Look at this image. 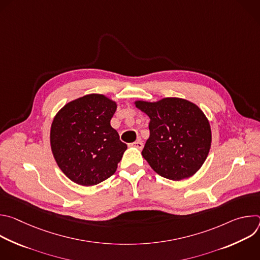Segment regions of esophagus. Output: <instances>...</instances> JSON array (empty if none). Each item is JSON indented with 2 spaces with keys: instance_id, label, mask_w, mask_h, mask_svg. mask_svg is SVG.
<instances>
[{
  "instance_id": "34e87169",
  "label": "esophagus",
  "mask_w": 260,
  "mask_h": 260,
  "mask_svg": "<svg viewBox=\"0 0 260 260\" xmlns=\"http://www.w3.org/2000/svg\"><path fill=\"white\" fill-rule=\"evenodd\" d=\"M132 146H133V147L138 148V149H142V148H143V143H142V141H141V140H138V141H136V142L132 143Z\"/></svg>"
}]
</instances>
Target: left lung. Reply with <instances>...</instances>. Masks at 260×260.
Instances as JSON below:
<instances>
[{
    "label": "left lung",
    "mask_w": 260,
    "mask_h": 260,
    "mask_svg": "<svg viewBox=\"0 0 260 260\" xmlns=\"http://www.w3.org/2000/svg\"><path fill=\"white\" fill-rule=\"evenodd\" d=\"M134 104L150 118V136L142 155L151 169L173 181L193 176L207 159L212 143L210 122L203 111L180 98Z\"/></svg>",
    "instance_id": "8db88e82"
}]
</instances>
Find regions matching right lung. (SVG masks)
<instances>
[{
  "mask_svg": "<svg viewBox=\"0 0 260 260\" xmlns=\"http://www.w3.org/2000/svg\"><path fill=\"white\" fill-rule=\"evenodd\" d=\"M117 102L100 93L67 103L55 114L50 146L61 172L74 183L92 186L112 176L127 146L110 121Z\"/></svg>",
  "mask_w": 260,
  "mask_h": 260,
  "instance_id": "add662e5",
  "label": "right lung"
}]
</instances>
